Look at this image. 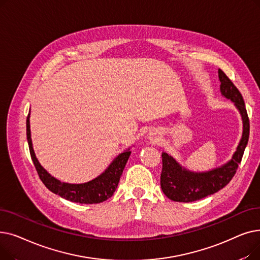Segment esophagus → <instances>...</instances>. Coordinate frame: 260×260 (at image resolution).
Here are the masks:
<instances>
[{
	"label": "esophagus",
	"mask_w": 260,
	"mask_h": 260,
	"mask_svg": "<svg viewBox=\"0 0 260 260\" xmlns=\"http://www.w3.org/2000/svg\"><path fill=\"white\" fill-rule=\"evenodd\" d=\"M147 139L151 140L152 142H157L159 140V134L155 131H151L147 135Z\"/></svg>",
	"instance_id": "34e87169"
}]
</instances>
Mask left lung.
I'll return each mask as SVG.
<instances>
[{
	"label": "left lung",
	"mask_w": 260,
	"mask_h": 260,
	"mask_svg": "<svg viewBox=\"0 0 260 260\" xmlns=\"http://www.w3.org/2000/svg\"><path fill=\"white\" fill-rule=\"evenodd\" d=\"M220 92L234 103L242 119V136L232 158L221 167L207 172H193L182 167L173 156L162 153V173L160 184L162 192L173 201L192 202L213 195L223 188L233 178L249 141L250 122L244 101L237 87L226 75L218 70Z\"/></svg>",
	"instance_id": "8db88e82"
}]
</instances>
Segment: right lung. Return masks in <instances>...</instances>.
<instances>
[{"mask_svg": "<svg viewBox=\"0 0 260 260\" xmlns=\"http://www.w3.org/2000/svg\"><path fill=\"white\" fill-rule=\"evenodd\" d=\"M30 112L26 120V134L27 141H28L30 156L34 161L36 170L39 174L40 179L45 184V186L51 190L52 193L59 195L60 197L77 203H100L108 198H111L118 186L120 177L125 168L126 162L131 156V147L126 148L119 154L109 165L106 170L100 174L94 179L85 183H67L62 182L59 179L51 176L39 162L36 157L30 133Z\"/></svg>", "mask_w": 260, "mask_h": 260, "instance_id": "1", "label": "right lung"}]
</instances>
